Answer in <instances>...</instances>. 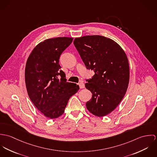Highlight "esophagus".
I'll list each match as a JSON object with an SVG mask.
<instances>
[{
    "label": "esophagus",
    "mask_w": 157,
    "mask_h": 157,
    "mask_svg": "<svg viewBox=\"0 0 157 157\" xmlns=\"http://www.w3.org/2000/svg\"><path fill=\"white\" fill-rule=\"evenodd\" d=\"M79 86L80 87V88H84L85 87V85H84V83L80 82V83L79 84Z\"/></svg>",
    "instance_id": "obj_1"
}]
</instances>
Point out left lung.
Masks as SVG:
<instances>
[{"label":"left lung","instance_id":"8db88e82","mask_svg":"<svg viewBox=\"0 0 157 157\" xmlns=\"http://www.w3.org/2000/svg\"><path fill=\"white\" fill-rule=\"evenodd\" d=\"M74 45L87 69L94 75L85 86L92 93L87 109L103 117L121 102L128 87L129 66L126 53L113 40L101 35L76 38Z\"/></svg>","mask_w":157,"mask_h":157}]
</instances>
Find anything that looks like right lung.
Returning <instances> with one entry per match:
<instances>
[{
	"instance_id": "add662e5",
	"label": "right lung",
	"mask_w": 157,
	"mask_h": 157,
	"mask_svg": "<svg viewBox=\"0 0 157 157\" xmlns=\"http://www.w3.org/2000/svg\"><path fill=\"white\" fill-rule=\"evenodd\" d=\"M73 38L56 37L39 43L29 56L25 67V83L28 96L35 107L45 116H61L71 96L79 87L67 82L59 64L61 53Z\"/></svg>"
}]
</instances>
